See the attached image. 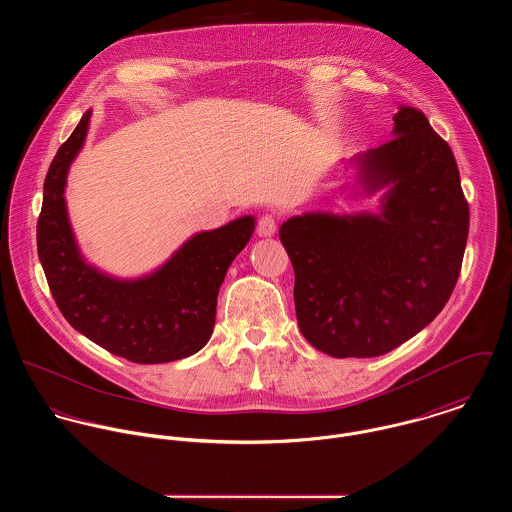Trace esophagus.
Instances as JSON below:
<instances>
[{"label":"esophagus","instance_id":"esophagus-1","mask_svg":"<svg viewBox=\"0 0 512 512\" xmlns=\"http://www.w3.org/2000/svg\"><path fill=\"white\" fill-rule=\"evenodd\" d=\"M276 219L272 217V215H262L260 220H258V226H256V232H258V236H262V238H270V236H274L276 234Z\"/></svg>","mask_w":512,"mask_h":512}]
</instances>
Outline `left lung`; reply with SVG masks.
<instances>
[{
  "mask_svg": "<svg viewBox=\"0 0 512 512\" xmlns=\"http://www.w3.org/2000/svg\"><path fill=\"white\" fill-rule=\"evenodd\" d=\"M392 120L390 142L347 161L361 193L384 191L376 213L311 211L280 226L299 331L335 359L380 357L412 339L461 270L469 207L455 157L420 110L400 106Z\"/></svg>",
  "mask_w": 512,
  "mask_h": 512,
  "instance_id": "left-lung-1",
  "label": "left lung"
}]
</instances>
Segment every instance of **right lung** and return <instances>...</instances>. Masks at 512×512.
Wrapping results in <instances>:
<instances>
[{"label": "right lung", "instance_id": "right-lung-1", "mask_svg": "<svg viewBox=\"0 0 512 512\" xmlns=\"http://www.w3.org/2000/svg\"><path fill=\"white\" fill-rule=\"evenodd\" d=\"M92 110L59 147L43 187L37 252L51 293L78 333L138 365L187 359L211 339L228 266L254 234L252 215L187 238L140 278H116L82 256L67 211V177L86 142Z\"/></svg>", "mask_w": 512, "mask_h": 512}]
</instances>
